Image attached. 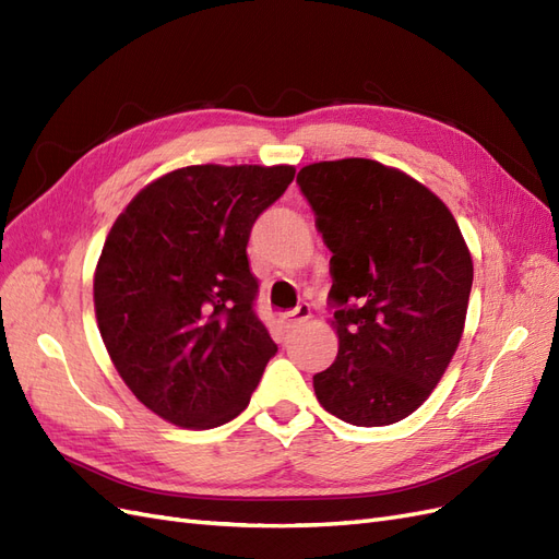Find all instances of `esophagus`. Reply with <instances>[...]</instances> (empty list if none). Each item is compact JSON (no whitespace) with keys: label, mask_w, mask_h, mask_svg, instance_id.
Listing matches in <instances>:
<instances>
[{"label":"esophagus","mask_w":559,"mask_h":559,"mask_svg":"<svg viewBox=\"0 0 559 559\" xmlns=\"http://www.w3.org/2000/svg\"><path fill=\"white\" fill-rule=\"evenodd\" d=\"M311 318V307L309 305H299V307H295L293 311H285L283 316H281V321H283V328H297V325H301V323H307Z\"/></svg>","instance_id":"esophagus-1"}]
</instances>
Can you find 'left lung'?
Masks as SVG:
<instances>
[{"mask_svg":"<svg viewBox=\"0 0 559 559\" xmlns=\"http://www.w3.org/2000/svg\"><path fill=\"white\" fill-rule=\"evenodd\" d=\"M330 248L340 350L313 377L334 417L389 426L421 407L461 342L473 260L454 215L407 173L372 158L297 173Z\"/></svg>","mask_w":559,"mask_h":559,"instance_id":"obj_1","label":"left lung"}]
</instances>
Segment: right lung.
I'll use <instances>...</instances> for the list:
<instances>
[{
  "label": "right lung",
  "instance_id": "1",
  "mask_svg": "<svg viewBox=\"0 0 559 559\" xmlns=\"http://www.w3.org/2000/svg\"><path fill=\"white\" fill-rule=\"evenodd\" d=\"M295 166H187L140 189L93 276L107 354L138 401L182 428L241 414L278 346L254 316V219Z\"/></svg>",
  "mask_w": 559,
  "mask_h": 559
}]
</instances>
